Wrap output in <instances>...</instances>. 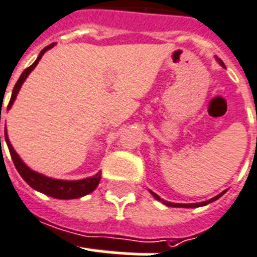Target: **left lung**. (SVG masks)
Wrapping results in <instances>:
<instances>
[{"label": "left lung", "instance_id": "obj_1", "mask_svg": "<svg viewBox=\"0 0 257 257\" xmlns=\"http://www.w3.org/2000/svg\"><path fill=\"white\" fill-rule=\"evenodd\" d=\"M219 63H220V66H223V67H224V63H223V62H222V60H220V59H219ZM150 193H152V195H153V197L156 198L157 201H161L162 203L166 204V206H170V207H186V208H193V207H201V206H206V204H208V203H211V202L216 201V199H218V198L222 197L223 194L226 193V191H223V193H220V194H219V195H216V197L211 198L210 201L199 202V203H172V202H166V201H164V199H161V198L158 197V195H157V194H156V193H153V191H150Z\"/></svg>", "mask_w": 257, "mask_h": 257}]
</instances>
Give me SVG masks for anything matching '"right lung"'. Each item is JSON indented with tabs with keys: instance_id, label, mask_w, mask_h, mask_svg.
Instances as JSON below:
<instances>
[{
	"instance_id": "1",
	"label": "right lung",
	"mask_w": 257,
	"mask_h": 257,
	"mask_svg": "<svg viewBox=\"0 0 257 257\" xmlns=\"http://www.w3.org/2000/svg\"><path fill=\"white\" fill-rule=\"evenodd\" d=\"M54 46V43L49 45L47 47L42 50L41 54L38 55L37 60L34 63L31 64L30 67H27L26 70L22 72V75L20 76L18 81L16 83L13 88V93H12V97H10L9 105H8V110L12 108L14 100L17 97V93L20 92L21 85L24 84V81L26 80V78L29 76L31 71L34 70L35 66L38 64V62L41 60L42 55L50 50ZM1 140V137H0ZM5 141L8 144V148H9L10 156H12V160L14 162V166H16L17 172L20 173L21 177L26 181L27 185H30L31 187L37 191H41V193L49 195V197L56 198V199H76V198L84 197L87 194L92 193L93 190L97 187L100 182V178H101V173H97L96 176L91 177V178L80 179V181H62V179H54L50 178V177H46L43 174H39V173L31 170L29 166L24 164V161L21 160L20 156L16 153V150L13 149L12 144L9 141V137H8V133H6L5 128Z\"/></svg>"
}]
</instances>
